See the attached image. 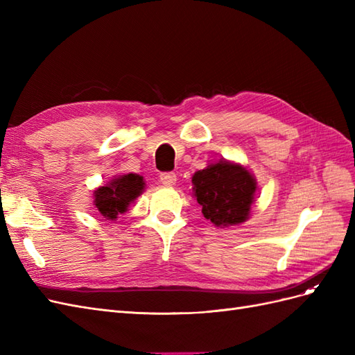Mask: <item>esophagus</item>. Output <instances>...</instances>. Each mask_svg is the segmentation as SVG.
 Wrapping results in <instances>:
<instances>
[{"mask_svg":"<svg viewBox=\"0 0 355 355\" xmlns=\"http://www.w3.org/2000/svg\"><path fill=\"white\" fill-rule=\"evenodd\" d=\"M159 180L164 187H173L176 184V175L173 171H167V173H161Z\"/></svg>","mask_w":355,"mask_h":355,"instance_id":"obj_1","label":"esophagus"}]
</instances>
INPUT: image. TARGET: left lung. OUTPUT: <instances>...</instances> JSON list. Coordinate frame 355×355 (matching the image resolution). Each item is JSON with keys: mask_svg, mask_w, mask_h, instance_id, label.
Here are the masks:
<instances>
[{"mask_svg": "<svg viewBox=\"0 0 355 355\" xmlns=\"http://www.w3.org/2000/svg\"><path fill=\"white\" fill-rule=\"evenodd\" d=\"M192 196L202 207L204 218L225 228L249 219L256 194V179L241 164L220 159L192 176Z\"/></svg>", "mask_w": 355, "mask_h": 355, "instance_id": "8db88e82", "label": "left lung"}]
</instances>
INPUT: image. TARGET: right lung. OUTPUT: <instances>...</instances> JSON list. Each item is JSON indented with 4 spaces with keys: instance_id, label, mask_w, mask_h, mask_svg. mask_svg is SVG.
Segmentation results:
<instances>
[{
    "instance_id": "add662e5",
    "label": "right lung",
    "mask_w": 355,
    "mask_h": 355,
    "mask_svg": "<svg viewBox=\"0 0 355 355\" xmlns=\"http://www.w3.org/2000/svg\"><path fill=\"white\" fill-rule=\"evenodd\" d=\"M144 189L145 180L142 176L136 173L116 176L93 192L94 206L106 220H115L118 214L127 211Z\"/></svg>"
}]
</instances>
